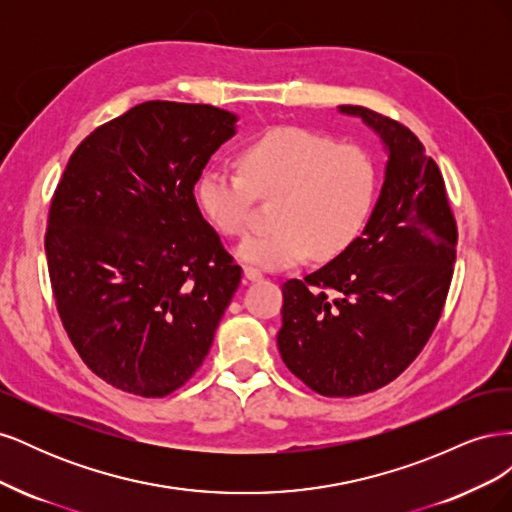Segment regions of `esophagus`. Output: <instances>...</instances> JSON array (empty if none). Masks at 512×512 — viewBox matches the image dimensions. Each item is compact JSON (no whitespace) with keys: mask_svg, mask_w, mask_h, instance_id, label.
<instances>
[{"mask_svg":"<svg viewBox=\"0 0 512 512\" xmlns=\"http://www.w3.org/2000/svg\"><path fill=\"white\" fill-rule=\"evenodd\" d=\"M243 277L247 282H258V280H262V273L254 267H243Z\"/></svg>","mask_w":512,"mask_h":512,"instance_id":"obj_1","label":"esophagus"}]
</instances>
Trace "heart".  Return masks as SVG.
Wrapping results in <instances>:
<instances>
[{
  "label": "heart",
  "mask_w": 512,
  "mask_h": 512,
  "mask_svg": "<svg viewBox=\"0 0 512 512\" xmlns=\"http://www.w3.org/2000/svg\"><path fill=\"white\" fill-rule=\"evenodd\" d=\"M241 169L213 164L203 170L196 198L209 222L228 237L250 228L254 192L275 196L271 230L247 237L237 256L262 269H288L309 254H342L367 222L376 196V168L359 145L299 126L258 134L241 151Z\"/></svg>",
  "instance_id": "1"
}]
</instances>
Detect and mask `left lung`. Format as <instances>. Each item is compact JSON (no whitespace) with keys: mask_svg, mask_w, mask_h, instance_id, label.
Wrapping results in <instances>:
<instances>
[{"mask_svg":"<svg viewBox=\"0 0 512 512\" xmlns=\"http://www.w3.org/2000/svg\"><path fill=\"white\" fill-rule=\"evenodd\" d=\"M384 145L380 196L346 250L282 286V361L324 397H356L395 380L427 344L453 280L457 224L444 179L401 123L363 106Z\"/></svg>","mask_w":512,"mask_h":512,"instance_id":"left-lung-1","label":"left lung"}]
</instances>
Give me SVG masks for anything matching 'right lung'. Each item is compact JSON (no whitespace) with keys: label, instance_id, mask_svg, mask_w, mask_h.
Instances as JSON below:
<instances>
[{"label":"right lung","instance_id":"obj_1","mask_svg":"<svg viewBox=\"0 0 512 512\" xmlns=\"http://www.w3.org/2000/svg\"><path fill=\"white\" fill-rule=\"evenodd\" d=\"M237 121L209 104L143 102L91 132L57 185L44 237L57 312L115 389L177 391L239 288L241 267L194 198Z\"/></svg>","mask_w":512,"mask_h":512}]
</instances>
